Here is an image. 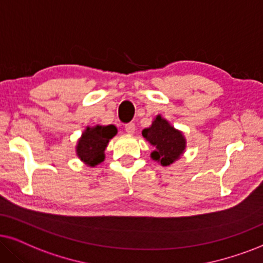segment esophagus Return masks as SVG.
<instances>
[{
  "label": "esophagus",
  "mask_w": 263,
  "mask_h": 263,
  "mask_svg": "<svg viewBox=\"0 0 263 263\" xmlns=\"http://www.w3.org/2000/svg\"><path fill=\"white\" fill-rule=\"evenodd\" d=\"M135 129H136V125L134 124V122H128V124L125 125V131L127 132L128 135H134Z\"/></svg>",
  "instance_id": "obj_1"
}]
</instances>
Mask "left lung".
<instances>
[{"instance_id":"8db88e82","label":"left lung","mask_w":263,"mask_h":263,"mask_svg":"<svg viewBox=\"0 0 263 263\" xmlns=\"http://www.w3.org/2000/svg\"><path fill=\"white\" fill-rule=\"evenodd\" d=\"M142 135L155 148L152 159L162 166L175 162L185 149V139L182 132L172 127L160 115L156 116L151 127L143 129Z\"/></svg>"}]
</instances>
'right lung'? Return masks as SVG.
Returning a JSON list of instances; mask_svg holds the SVG:
<instances>
[{
  "label": "right lung",
  "mask_w": 263,
  "mask_h": 263,
  "mask_svg": "<svg viewBox=\"0 0 263 263\" xmlns=\"http://www.w3.org/2000/svg\"><path fill=\"white\" fill-rule=\"evenodd\" d=\"M118 132L114 125L87 127L79 139L76 145V153L85 164L96 166L104 160V151L109 139H111Z\"/></svg>",
  "instance_id": "1"
}]
</instances>
